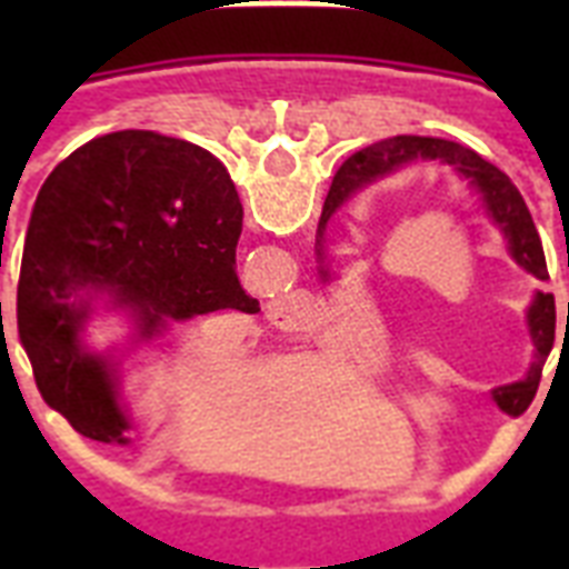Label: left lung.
I'll use <instances>...</instances> for the list:
<instances>
[{
  "label": "left lung",
  "instance_id": "obj_1",
  "mask_svg": "<svg viewBox=\"0 0 569 569\" xmlns=\"http://www.w3.org/2000/svg\"><path fill=\"white\" fill-rule=\"evenodd\" d=\"M413 162H440L451 164L463 180L478 191L481 206H485L487 218L499 227V232L508 241V253L520 268H526L529 274L538 280H549L547 271V257H543V244H540V232L531 221V212L522 194L517 191L508 177H505L496 164L469 150V147L458 144V141H446V138H422V136H396L378 144H369L363 150H357L348 162L333 177V186L328 191L325 209L319 218V232H316V248H319V259L325 262V230L328 221L333 218L339 206L346 203L351 191H357L366 182L387 177V173L405 168ZM321 277L330 280L328 266H321ZM529 328L531 339H535V363H531L529 375L520 383L511 387L493 389L496 405L502 407L508 416H520L526 407L531 405V398L538 392L540 383V369L547 363L552 342H556V298L549 292H538L529 307Z\"/></svg>",
  "mask_w": 569,
  "mask_h": 569
}]
</instances>
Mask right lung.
Listing matches in <instances>:
<instances>
[{"label":"right lung","mask_w":569,"mask_h":569,"mask_svg":"<svg viewBox=\"0 0 569 569\" xmlns=\"http://www.w3.org/2000/svg\"><path fill=\"white\" fill-rule=\"evenodd\" d=\"M241 200L209 150L147 129L93 138L40 186L31 209L17 328L34 383L82 437L129 442L118 369L79 342L109 292L138 342L214 310L259 312L236 274Z\"/></svg>","instance_id":"1"}]
</instances>
